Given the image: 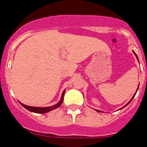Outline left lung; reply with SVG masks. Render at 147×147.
<instances>
[{
    "mask_svg": "<svg viewBox=\"0 0 147 147\" xmlns=\"http://www.w3.org/2000/svg\"><path fill=\"white\" fill-rule=\"evenodd\" d=\"M133 53H134V54H135V57H136V58H137V60H138V62H139V60H138V56H137V55H136V53H135V52H134V51H133ZM138 86H139V85H138ZM138 88H137V90H136V92H135V95H133V96H132V98H131V99H130V100H129V102H128V103H127V104H126V105H125V106H124V107H122V108H121V109H119V110H120V109H123V108H124V107H127V105H128V104H129L130 102L132 101V99H133V98H134V97H135V94H136V92H137V91H138ZM95 111H97V112H102V111H100V110H98V109H95Z\"/></svg>",
    "mask_w": 147,
    "mask_h": 147,
    "instance_id": "1",
    "label": "left lung"
}]
</instances>
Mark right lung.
<instances>
[{
    "label": "right lung",
    "instance_id": "1",
    "mask_svg": "<svg viewBox=\"0 0 147 147\" xmlns=\"http://www.w3.org/2000/svg\"><path fill=\"white\" fill-rule=\"evenodd\" d=\"M65 91H66V89H64V90H63V93H62V95H61V99H60L59 101H58L56 104H55V105L50 106V107H30V106L25 105V104H22V103H20V101H19V103H20V105L23 106V107H24L25 109H26L27 110L30 111V112H35V113H39V114H44V113H47V112H50V111L53 110V109H57V108H58V107L61 105V104L63 103Z\"/></svg>",
    "mask_w": 147,
    "mask_h": 147
}]
</instances>
